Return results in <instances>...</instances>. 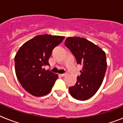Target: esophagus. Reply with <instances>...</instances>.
<instances>
[{"label": "esophagus", "mask_w": 123, "mask_h": 123, "mask_svg": "<svg viewBox=\"0 0 123 123\" xmlns=\"http://www.w3.org/2000/svg\"><path fill=\"white\" fill-rule=\"evenodd\" d=\"M61 76H62V77H64V76H66V74H60Z\"/></svg>", "instance_id": "1"}]
</instances>
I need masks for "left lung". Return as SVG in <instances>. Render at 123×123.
<instances>
[{
	"label": "left lung",
	"instance_id": "obj_1",
	"mask_svg": "<svg viewBox=\"0 0 123 123\" xmlns=\"http://www.w3.org/2000/svg\"><path fill=\"white\" fill-rule=\"evenodd\" d=\"M65 45L75 56L77 63L82 66L81 75L77 78L76 84L69 88V93L79 100L89 99L95 95L104 80L107 65L105 52L79 37H67Z\"/></svg>",
	"mask_w": 123,
	"mask_h": 123
}]
</instances>
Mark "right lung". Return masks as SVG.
I'll return each mask as SVG.
<instances>
[{
  "instance_id": "1",
  "label": "right lung",
  "mask_w": 123,
  "mask_h": 123,
  "mask_svg": "<svg viewBox=\"0 0 123 123\" xmlns=\"http://www.w3.org/2000/svg\"><path fill=\"white\" fill-rule=\"evenodd\" d=\"M65 37L49 34L39 35L27 41L15 56V73L23 87L29 94L41 97L50 92L58 75L45 71L53 49Z\"/></svg>"
}]
</instances>
